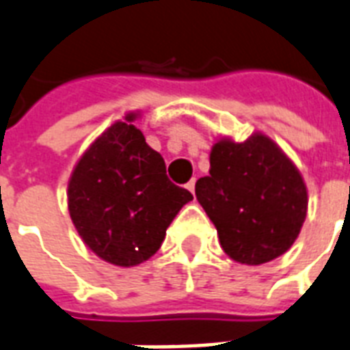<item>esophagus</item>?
<instances>
[{
  "label": "esophagus",
  "mask_w": 350,
  "mask_h": 350,
  "mask_svg": "<svg viewBox=\"0 0 350 350\" xmlns=\"http://www.w3.org/2000/svg\"><path fill=\"white\" fill-rule=\"evenodd\" d=\"M194 185H196V180H191L189 183H187V189H189L193 194H194Z\"/></svg>",
  "instance_id": "34e87169"
}]
</instances>
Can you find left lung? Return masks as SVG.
Listing matches in <instances>:
<instances>
[{"mask_svg": "<svg viewBox=\"0 0 350 350\" xmlns=\"http://www.w3.org/2000/svg\"><path fill=\"white\" fill-rule=\"evenodd\" d=\"M209 163L196 198L229 258L258 266L286 253L305 224L308 191L281 146L262 132L242 143L220 137Z\"/></svg>", "mask_w": 350, "mask_h": 350, "instance_id": "left-lung-1", "label": "left lung"}]
</instances>
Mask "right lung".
<instances>
[{
	"mask_svg": "<svg viewBox=\"0 0 350 350\" xmlns=\"http://www.w3.org/2000/svg\"><path fill=\"white\" fill-rule=\"evenodd\" d=\"M128 111L80 156L69 176L68 209L82 242L121 268L145 262L193 194L167 178L159 152L146 145Z\"/></svg>",
	"mask_w": 350,
	"mask_h": 350,
	"instance_id": "obj_1",
	"label": "right lung"
}]
</instances>
